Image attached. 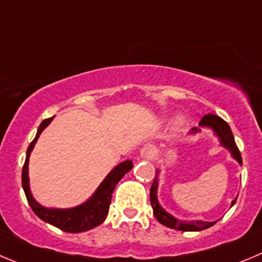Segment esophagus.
<instances>
[{
  "label": "esophagus",
  "instance_id": "1",
  "mask_svg": "<svg viewBox=\"0 0 262 262\" xmlns=\"http://www.w3.org/2000/svg\"><path fill=\"white\" fill-rule=\"evenodd\" d=\"M139 154H141V158L151 159V158H152V155H154V151H152V148H151V146L146 145V146H143L142 148H141Z\"/></svg>",
  "mask_w": 262,
  "mask_h": 262
}]
</instances>
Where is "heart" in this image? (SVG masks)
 <instances>
[{
  "label": "heart",
  "mask_w": 262,
  "mask_h": 262,
  "mask_svg": "<svg viewBox=\"0 0 262 262\" xmlns=\"http://www.w3.org/2000/svg\"><path fill=\"white\" fill-rule=\"evenodd\" d=\"M182 123H183V117L178 115V116H176L174 120H173V126H174V128H180V126L182 125Z\"/></svg>",
  "instance_id": "heart-1"
}]
</instances>
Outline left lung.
I'll return each instance as SVG.
<instances>
[{
    "label": "left lung",
    "instance_id": "1",
    "mask_svg": "<svg viewBox=\"0 0 262 262\" xmlns=\"http://www.w3.org/2000/svg\"><path fill=\"white\" fill-rule=\"evenodd\" d=\"M203 128L211 129L213 132L214 136L219 138L220 145L222 147L226 148L229 152H230L231 158L235 159L239 163V165H242V155L241 151L238 150V146L235 143V139H234L233 132H231L229 124L222 120L221 117L217 116V115L208 114L205 115L202 120L199 121V126H195L190 130V134H198L202 132ZM159 174H160V170L156 169V176L155 180H154L152 186L150 190V200H151V207H152L154 214H155V219L160 222L161 225L164 226L170 227V229H174V230L180 231H202L204 229H208V227L213 226L217 221H202V220H196V221H182V220L176 219L174 216H172L170 213H168L163 207L160 205L158 200V187H159ZM236 199H234L231 202V207L235 204Z\"/></svg>",
    "mask_w": 262,
    "mask_h": 262
}]
</instances>
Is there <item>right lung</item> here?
I'll list each match as a JSON object with an SVG mask.
<instances>
[{
	"mask_svg": "<svg viewBox=\"0 0 262 262\" xmlns=\"http://www.w3.org/2000/svg\"><path fill=\"white\" fill-rule=\"evenodd\" d=\"M54 119H45L42 123L40 124L37 129V134H36L35 139L32 141L31 145L27 148V156L26 163L23 165V172H21V185H23V190L26 192L27 200H28L29 205H31L32 211L35 212L37 217H40L42 221L48 222V224L53 225V226L58 227L60 230L66 231V233H82V231H88L90 229H94L98 225L103 224L106 220L107 214H108L110 204H111V198L114 194V190L119 181L133 168V161L125 160L123 163L117 164L108 174L106 176L101 185L98 186L94 194L85 200L82 204L76 205L72 208H48L41 205L37 200L33 198L31 192V187H29V176H28V163L29 156H31L32 150L35 147L36 142H37L38 137L42 133L43 129L51 123V120Z\"/></svg>",
	"mask_w": 262,
	"mask_h": 262,
	"instance_id": "add662e5",
	"label": "right lung"
}]
</instances>
